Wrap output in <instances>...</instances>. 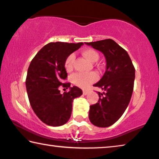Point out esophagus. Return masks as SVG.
Here are the masks:
<instances>
[{
	"label": "esophagus",
	"mask_w": 159,
	"mask_h": 159,
	"mask_svg": "<svg viewBox=\"0 0 159 159\" xmlns=\"http://www.w3.org/2000/svg\"><path fill=\"white\" fill-rule=\"evenodd\" d=\"M88 93H89V91H88V90H84V91H83V94L84 95H86Z\"/></svg>",
	"instance_id": "34e87169"
}]
</instances>
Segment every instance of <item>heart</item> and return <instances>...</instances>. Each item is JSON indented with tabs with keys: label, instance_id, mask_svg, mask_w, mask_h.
<instances>
[{
	"label": "heart",
	"instance_id": "heart-1",
	"mask_svg": "<svg viewBox=\"0 0 159 159\" xmlns=\"http://www.w3.org/2000/svg\"><path fill=\"white\" fill-rule=\"evenodd\" d=\"M82 54L85 59H87L90 62L94 63L98 61L99 58V54L93 49H86L82 52ZM75 61L74 54H70L66 57L64 62L65 69L67 71H70L74 67V63ZM98 79V75L95 72L85 73H76L72 75V81L74 84L81 89H87L93 83L96 81Z\"/></svg>",
	"mask_w": 159,
	"mask_h": 159
}]
</instances>
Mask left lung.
Here are the masks:
<instances>
[{
    "label": "left lung",
    "mask_w": 159,
    "mask_h": 159,
    "mask_svg": "<svg viewBox=\"0 0 159 159\" xmlns=\"http://www.w3.org/2000/svg\"><path fill=\"white\" fill-rule=\"evenodd\" d=\"M101 52L106 59V70L93 86L101 89L99 100L90 105L89 120L95 126L107 127L120 119L129 105L135 79V69L126 50L111 39L85 42Z\"/></svg>",
    "instance_id": "left-lung-1"
}]
</instances>
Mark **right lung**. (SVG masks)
Segmentation results:
<instances>
[{
  "label": "right lung",
  "instance_id": "1",
  "mask_svg": "<svg viewBox=\"0 0 159 159\" xmlns=\"http://www.w3.org/2000/svg\"><path fill=\"white\" fill-rule=\"evenodd\" d=\"M84 44L67 42H50L42 48L30 63L26 78V89L31 107L44 124L59 127L66 124L71 115L74 98L83 94L76 86L70 87L64 66L66 57ZM62 85L68 92L60 93Z\"/></svg>",
  "mask_w": 159,
  "mask_h": 159
}]
</instances>
